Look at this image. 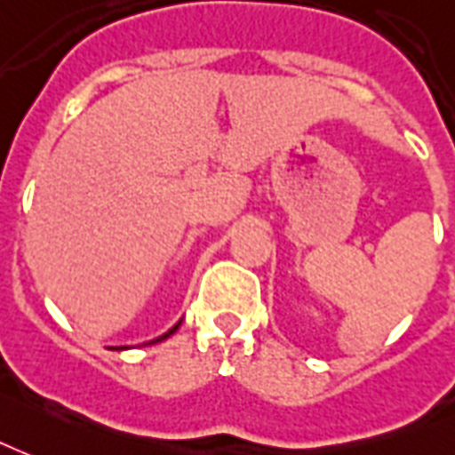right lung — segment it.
I'll use <instances>...</instances> for the list:
<instances>
[{"label": "right lung", "instance_id": "add662e5", "mask_svg": "<svg viewBox=\"0 0 455 455\" xmlns=\"http://www.w3.org/2000/svg\"><path fill=\"white\" fill-rule=\"evenodd\" d=\"M178 325H180V321L176 323V325H173V328H171V331L168 332H164V335H161V338H156V339H151L149 345H154V342H161V339H166V338H171V335H173V332L178 331ZM117 349H127V347H117Z\"/></svg>", "mask_w": 455, "mask_h": 455}]
</instances>
